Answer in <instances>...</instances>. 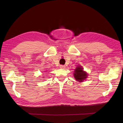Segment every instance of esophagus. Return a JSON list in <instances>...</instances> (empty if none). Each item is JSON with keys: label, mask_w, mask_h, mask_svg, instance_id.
Wrapping results in <instances>:
<instances>
[{"label": "esophagus", "mask_w": 123, "mask_h": 123, "mask_svg": "<svg viewBox=\"0 0 123 123\" xmlns=\"http://www.w3.org/2000/svg\"><path fill=\"white\" fill-rule=\"evenodd\" d=\"M65 66L64 65H60V66H59V67H60V68H62V69H63L65 68Z\"/></svg>", "instance_id": "34e87169"}]
</instances>
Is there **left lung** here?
<instances>
[{"instance_id":"left-lung-1","label":"left lung","mask_w":123,"mask_h":123,"mask_svg":"<svg viewBox=\"0 0 123 123\" xmlns=\"http://www.w3.org/2000/svg\"><path fill=\"white\" fill-rule=\"evenodd\" d=\"M73 74L75 79L79 82H83L88 76L87 73L86 72L84 71L83 68L80 66H77L74 70V73Z\"/></svg>"}]
</instances>
